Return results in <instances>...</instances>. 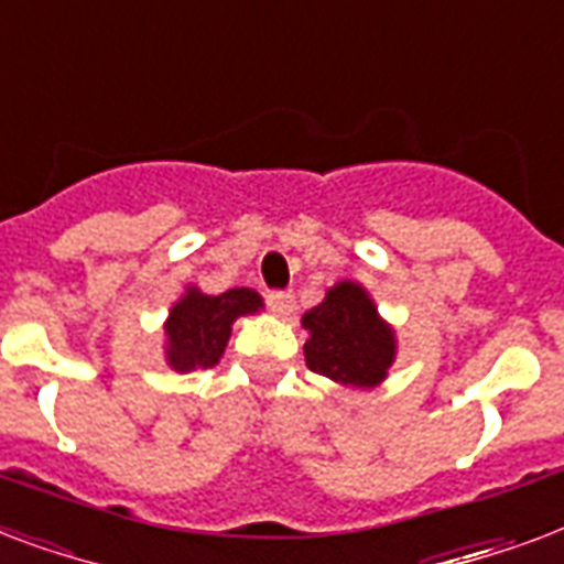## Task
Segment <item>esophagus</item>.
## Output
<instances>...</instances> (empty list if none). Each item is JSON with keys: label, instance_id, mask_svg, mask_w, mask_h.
Returning a JSON list of instances; mask_svg holds the SVG:
<instances>
[{"label": "esophagus", "instance_id": "1", "mask_svg": "<svg viewBox=\"0 0 564 564\" xmlns=\"http://www.w3.org/2000/svg\"><path fill=\"white\" fill-rule=\"evenodd\" d=\"M268 305L276 317H288V314L294 312V294L291 291H270Z\"/></svg>", "mask_w": 564, "mask_h": 564}]
</instances>
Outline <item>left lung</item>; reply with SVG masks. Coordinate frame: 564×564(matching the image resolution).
<instances>
[{"label": "left lung", "mask_w": 564, "mask_h": 564, "mask_svg": "<svg viewBox=\"0 0 564 564\" xmlns=\"http://www.w3.org/2000/svg\"><path fill=\"white\" fill-rule=\"evenodd\" d=\"M303 329L305 365L314 373L352 391H370L388 379L397 359L394 326L359 282H335L323 303L303 314Z\"/></svg>", "instance_id": "1"}]
</instances>
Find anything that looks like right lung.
<instances>
[{
    "label": "right lung",
    "mask_w": 564,
    "mask_h": 564,
    "mask_svg": "<svg viewBox=\"0 0 564 564\" xmlns=\"http://www.w3.org/2000/svg\"><path fill=\"white\" fill-rule=\"evenodd\" d=\"M264 308L259 291L229 288L223 294H205L187 285L185 294L170 305L164 321V361L176 373L196 368H214L232 335V323Z\"/></svg>",
    "instance_id": "add662e5"
}]
</instances>
